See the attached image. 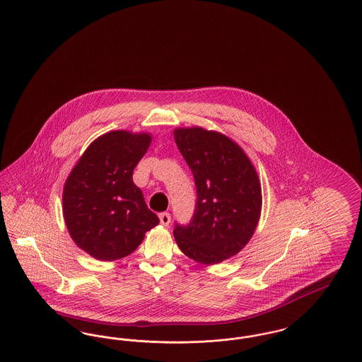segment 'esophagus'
I'll list each match as a JSON object with an SVG mask.
<instances>
[{
    "label": "esophagus",
    "instance_id": "34e87169",
    "mask_svg": "<svg viewBox=\"0 0 362 362\" xmlns=\"http://www.w3.org/2000/svg\"><path fill=\"white\" fill-rule=\"evenodd\" d=\"M158 218H160V224L164 225V226H167V225L171 223V216H170V213H161V214L158 216Z\"/></svg>",
    "mask_w": 362,
    "mask_h": 362
}]
</instances>
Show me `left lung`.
Instances as JSON below:
<instances>
[{
    "mask_svg": "<svg viewBox=\"0 0 362 362\" xmlns=\"http://www.w3.org/2000/svg\"><path fill=\"white\" fill-rule=\"evenodd\" d=\"M173 138L194 175L198 197L191 223L176 225L175 240L197 263H221L239 254L258 226V173L240 145L220 132L177 127Z\"/></svg>",
    "mask_w": 362,
    "mask_h": 362,
    "instance_id": "1",
    "label": "left lung"
}]
</instances>
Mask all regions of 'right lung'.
<instances>
[{"label":"right lung","mask_w":362,"mask_h":362,"mask_svg":"<svg viewBox=\"0 0 362 362\" xmlns=\"http://www.w3.org/2000/svg\"><path fill=\"white\" fill-rule=\"evenodd\" d=\"M151 142L145 132H108L90 142L66 177L64 220L71 240L92 258L129 257L160 223L133 182Z\"/></svg>","instance_id":"obj_1"}]
</instances>
